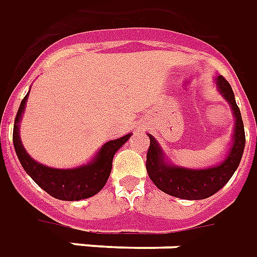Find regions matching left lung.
I'll return each instance as SVG.
<instances>
[{
    "mask_svg": "<svg viewBox=\"0 0 257 257\" xmlns=\"http://www.w3.org/2000/svg\"><path fill=\"white\" fill-rule=\"evenodd\" d=\"M216 84L219 87L220 94L230 103L235 117L232 145L224 161L206 169H187L173 165L165 158L154 136L148 134L151 144L147 154V172L155 185L169 195L191 201L206 199L228 183L241 162L245 148V130L241 112L235 102L230 83L223 76H217Z\"/></svg>",
    "mask_w": 257,
    "mask_h": 257,
    "instance_id": "obj_1",
    "label": "left lung"
}]
</instances>
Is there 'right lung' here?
Returning a JSON list of instances; mask_svg holds the SVG:
<instances>
[{"mask_svg":"<svg viewBox=\"0 0 257 257\" xmlns=\"http://www.w3.org/2000/svg\"><path fill=\"white\" fill-rule=\"evenodd\" d=\"M27 98H29V92L22 99L14 124V147L25 172L34 180V183L40 188H43L51 196L61 201H81L98 194L108 181L116 151L132 137V133L125 134L124 137L103 144L102 148L95 155V158L87 165L74 169L48 167L34 161L27 154L26 149L23 148V144L21 141L19 123L26 108Z\"/></svg>","mask_w":257,"mask_h":257,"instance_id":"right-lung-1","label":"right lung"}]
</instances>
